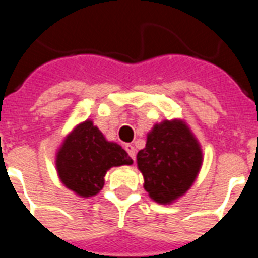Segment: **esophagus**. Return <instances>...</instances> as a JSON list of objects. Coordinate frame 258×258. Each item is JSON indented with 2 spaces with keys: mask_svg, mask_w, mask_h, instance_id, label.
<instances>
[{
  "mask_svg": "<svg viewBox=\"0 0 258 258\" xmlns=\"http://www.w3.org/2000/svg\"><path fill=\"white\" fill-rule=\"evenodd\" d=\"M124 149H125V151H127V154H128L130 157L133 158L134 161H135V147H134L133 145H125Z\"/></svg>",
  "mask_w": 258,
  "mask_h": 258,
  "instance_id": "34e87169",
  "label": "esophagus"
}]
</instances>
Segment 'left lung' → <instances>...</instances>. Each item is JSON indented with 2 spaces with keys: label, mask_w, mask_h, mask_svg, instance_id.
Segmentation results:
<instances>
[{
  "label": "left lung",
  "mask_w": 258,
  "mask_h": 258,
  "mask_svg": "<svg viewBox=\"0 0 258 258\" xmlns=\"http://www.w3.org/2000/svg\"><path fill=\"white\" fill-rule=\"evenodd\" d=\"M202 150L182 120H165L147 134L146 147L137 155L138 169L145 178L143 187L158 204H171L194 183Z\"/></svg>",
  "instance_id": "1"
}]
</instances>
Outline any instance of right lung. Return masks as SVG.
Here are the masks:
<instances>
[{"label":"right lung","mask_w":258,"mask_h":258,"mask_svg":"<svg viewBox=\"0 0 258 258\" xmlns=\"http://www.w3.org/2000/svg\"><path fill=\"white\" fill-rule=\"evenodd\" d=\"M133 159L120 146L105 141L91 120L76 125L56 155V167L67 187L80 197H92L104 186L111 167L131 165Z\"/></svg>","instance_id":"1"}]
</instances>
